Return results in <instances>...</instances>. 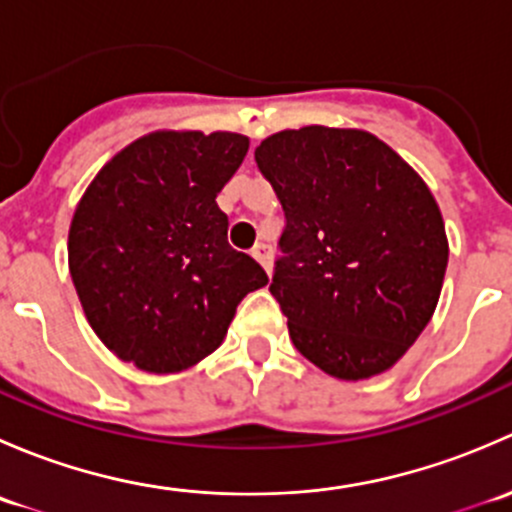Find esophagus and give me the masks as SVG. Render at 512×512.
<instances>
[{"label": "esophagus", "instance_id": "esophagus-1", "mask_svg": "<svg viewBox=\"0 0 512 512\" xmlns=\"http://www.w3.org/2000/svg\"><path fill=\"white\" fill-rule=\"evenodd\" d=\"M252 257H255V260L265 267L267 275H270L272 272V245H267V242H257V245L252 247Z\"/></svg>", "mask_w": 512, "mask_h": 512}]
</instances>
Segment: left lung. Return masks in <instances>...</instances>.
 Wrapping results in <instances>:
<instances>
[{
	"mask_svg": "<svg viewBox=\"0 0 512 512\" xmlns=\"http://www.w3.org/2000/svg\"><path fill=\"white\" fill-rule=\"evenodd\" d=\"M255 160L285 210L270 292L297 352L344 381L391 369L426 329L446 275L428 185L359 128L280 131Z\"/></svg>",
	"mask_w": 512,
	"mask_h": 512,
	"instance_id": "left-lung-1",
	"label": "left lung"
}]
</instances>
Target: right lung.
Segmentation results:
<instances>
[{"label": "right lung", "instance_id": "1", "mask_svg": "<svg viewBox=\"0 0 512 512\" xmlns=\"http://www.w3.org/2000/svg\"><path fill=\"white\" fill-rule=\"evenodd\" d=\"M250 138L156 131L116 153L76 205L69 272L96 337L151 374L190 369L223 344L267 275L227 242L215 198Z\"/></svg>", "mask_w": 512, "mask_h": 512}]
</instances>
